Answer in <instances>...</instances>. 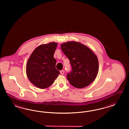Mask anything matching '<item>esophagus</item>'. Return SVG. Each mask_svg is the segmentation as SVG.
<instances>
[{
  "label": "esophagus",
  "mask_w": 129,
  "mask_h": 129,
  "mask_svg": "<svg viewBox=\"0 0 129 129\" xmlns=\"http://www.w3.org/2000/svg\"><path fill=\"white\" fill-rule=\"evenodd\" d=\"M60 73H61V74H62V75H63L64 74V71L63 70H61V71H60Z\"/></svg>",
  "instance_id": "obj_1"
}]
</instances>
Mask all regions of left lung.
Here are the masks:
<instances>
[{
  "instance_id": "1",
  "label": "left lung",
  "mask_w": 129,
  "mask_h": 129,
  "mask_svg": "<svg viewBox=\"0 0 129 129\" xmlns=\"http://www.w3.org/2000/svg\"><path fill=\"white\" fill-rule=\"evenodd\" d=\"M61 47L71 66V71L67 74V79L71 85L78 88L89 85L98 73L96 56L89 48L78 42H67Z\"/></svg>"
}]
</instances>
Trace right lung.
Listing matches in <instances>:
<instances>
[{
    "instance_id": "add662e5",
    "label": "right lung",
    "mask_w": 129,
    "mask_h": 129,
    "mask_svg": "<svg viewBox=\"0 0 129 129\" xmlns=\"http://www.w3.org/2000/svg\"><path fill=\"white\" fill-rule=\"evenodd\" d=\"M57 46V43L54 42L40 45L28 60L27 75L30 82L38 88L44 89L51 86L60 74L53 57Z\"/></svg>"
}]
</instances>
